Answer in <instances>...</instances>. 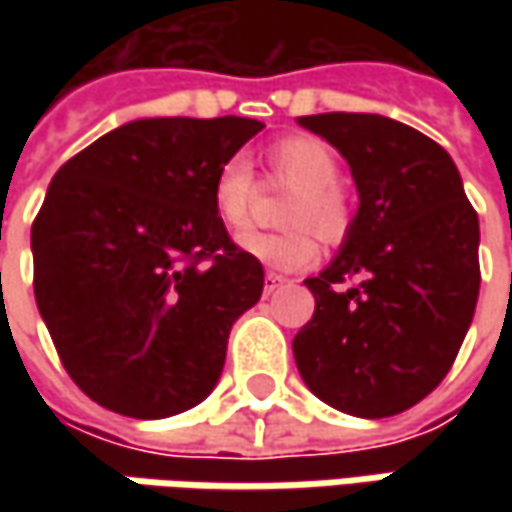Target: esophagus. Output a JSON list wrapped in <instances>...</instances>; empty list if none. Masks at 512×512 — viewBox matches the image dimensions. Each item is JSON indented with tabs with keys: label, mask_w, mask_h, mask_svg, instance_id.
I'll use <instances>...</instances> for the list:
<instances>
[{
	"label": "esophagus",
	"mask_w": 512,
	"mask_h": 512,
	"mask_svg": "<svg viewBox=\"0 0 512 512\" xmlns=\"http://www.w3.org/2000/svg\"><path fill=\"white\" fill-rule=\"evenodd\" d=\"M285 282H287L285 276H279V273H273V270H270V273H265V293L270 296V293H273L276 287H282Z\"/></svg>",
	"instance_id": "esophagus-1"
}]
</instances>
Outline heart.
<instances>
[{
    "label": "heart",
    "instance_id": "heart-1",
    "mask_svg": "<svg viewBox=\"0 0 512 512\" xmlns=\"http://www.w3.org/2000/svg\"><path fill=\"white\" fill-rule=\"evenodd\" d=\"M267 165L285 185L296 190L285 213V222L293 225V230L247 233L239 239V247L247 256L282 273L310 270L322 256L319 239L312 231L316 229L327 242H339L350 225L347 196L342 187L336 185L342 173L339 159L322 139L293 136L285 142H276L267 150ZM253 196H256V187H253L250 165L242 156L227 159L213 179V207L227 230L239 233L250 225ZM310 226L314 227L312 231Z\"/></svg>",
    "mask_w": 512,
    "mask_h": 512
}]
</instances>
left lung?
Returning a JSON list of instances; mask_svg holds the SVG:
<instances>
[{"instance_id": "8db88e82", "label": "left lung", "mask_w": 512, "mask_h": 512, "mask_svg": "<svg viewBox=\"0 0 512 512\" xmlns=\"http://www.w3.org/2000/svg\"><path fill=\"white\" fill-rule=\"evenodd\" d=\"M299 125L339 150L359 193L333 262L305 279L313 319L293 339L322 402L384 419L447 376L479 299V216L450 153L379 113H319Z\"/></svg>"}]
</instances>
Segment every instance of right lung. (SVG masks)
Segmentation results:
<instances>
[{"label": "right lung", "mask_w": 512, "mask_h": 512, "mask_svg": "<svg viewBox=\"0 0 512 512\" xmlns=\"http://www.w3.org/2000/svg\"><path fill=\"white\" fill-rule=\"evenodd\" d=\"M265 128L245 116L133 119L50 179L30 230L33 293L82 393L130 419L210 396L265 270L230 242L216 170Z\"/></svg>", "instance_id": "right-lung-1"}]
</instances>
